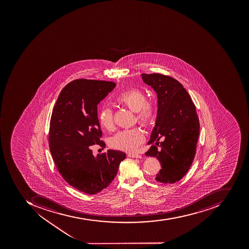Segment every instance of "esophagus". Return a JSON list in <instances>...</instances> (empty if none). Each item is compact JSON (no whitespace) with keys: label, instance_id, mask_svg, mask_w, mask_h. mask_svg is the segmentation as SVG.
<instances>
[{"label":"esophagus","instance_id":"1","mask_svg":"<svg viewBox=\"0 0 249 249\" xmlns=\"http://www.w3.org/2000/svg\"><path fill=\"white\" fill-rule=\"evenodd\" d=\"M128 156L133 158V159H141L142 158V155H139V154H129Z\"/></svg>","mask_w":249,"mask_h":249}]
</instances>
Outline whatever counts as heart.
<instances>
[{
  "mask_svg": "<svg viewBox=\"0 0 249 249\" xmlns=\"http://www.w3.org/2000/svg\"><path fill=\"white\" fill-rule=\"evenodd\" d=\"M117 104L125 107L136 113L138 124L148 126L153 122L156 115V108L152 103L147 101L146 96L138 89H132L120 93L116 97ZM99 122L104 129H110L113 126V113L108 107H103L98 114ZM145 140L142 132L139 129L120 131L110 139L109 145L118 150L132 152L136 150Z\"/></svg>",
  "mask_w": 249,
  "mask_h": 249,
  "instance_id": "b5f03b06",
  "label": "heart"
}]
</instances>
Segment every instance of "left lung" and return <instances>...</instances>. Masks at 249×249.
Instances as JSON below:
<instances>
[{
    "label": "left lung",
    "instance_id": "obj_1",
    "mask_svg": "<svg viewBox=\"0 0 249 249\" xmlns=\"http://www.w3.org/2000/svg\"><path fill=\"white\" fill-rule=\"evenodd\" d=\"M141 76L158 97L157 117L148 141L155 145L145 155L157 158L161 166L155 180L174 183L186 175L196 155L199 135L196 107L183 85L175 78L158 73Z\"/></svg>",
    "mask_w": 249,
    "mask_h": 249
}]
</instances>
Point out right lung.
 I'll use <instances>...</instances> for the list:
<instances>
[{"instance_id":"obj_1","label":"right lung","mask_w":249,"mask_h":249,"mask_svg":"<svg viewBox=\"0 0 249 249\" xmlns=\"http://www.w3.org/2000/svg\"><path fill=\"white\" fill-rule=\"evenodd\" d=\"M112 81L77 79L61 91L50 120L49 142L58 172L71 187L96 194L112 183L124 152L94 156L91 145L105 146L97 118V104L114 89Z\"/></svg>"}]
</instances>
